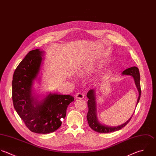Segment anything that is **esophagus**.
<instances>
[{
    "instance_id": "esophagus-1",
    "label": "esophagus",
    "mask_w": 156,
    "mask_h": 156,
    "mask_svg": "<svg viewBox=\"0 0 156 156\" xmlns=\"http://www.w3.org/2000/svg\"><path fill=\"white\" fill-rule=\"evenodd\" d=\"M75 97L77 99H83L84 97V94H83L81 93H78L76 94Z\"/></svg>"
}]
</instances>
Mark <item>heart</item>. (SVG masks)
I'll return each instance as SVG.
<instances>
[{
  "label": "heart",
  "mask_w": 156,
  "mask_h": 156,
  "mask_svg": "<svg viewBox=\"0 0 156 156\" xmlns=\"http://www.w3.org/2000/svg\"><path fill=\"white\" fill-rule=\"evenodd\" d=\"M105 65V62L103 61H98L94 62H90L83 65L80 67L76 73L78 76L83 77L90 75L98 70L101 69Z\"/></svg>",
  "instance_id": "b5f03b06"
}]
</instances>
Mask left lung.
Instances as JSON below:
<instances>
[{
	"label": "left lung",
	"instance_id": "left-lung-1",
	"mask_svg": "<svg viewBox=\"0 0 156 156\" xmlns=\"http://www.w3.org/2000/svg\"><path fill=\"white\" fill-rule=\"evenodd\" d=\"M122 75H130L132 76L134 80L135 84L139 92V97L137 99L136 107L137 104L139 102L140 95H141V89H140V76L139 69L137 67H132L125 70L122 72ZM87 97L89 99L87 101V105L89 108L88 113L87 115V119L89 126L95 131L100 133H109L114 132L116 131H119L125 127L130 121L133 115L130 119L127 120L123 124L117 126H108L105 125L101 123L97 117V101L95 97V90L94 89L90 90L87 94Z\"/></svg>",
	"mask_w": 156,
	"mask_h": 156
}]
</instances>
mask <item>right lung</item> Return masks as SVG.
<instances>
[{
    "label": "right lung",
    "mask_w": 156,
    "mask_h": 156,
    "mask_svg": "<svg viewBox=\"0 0 156 156\" xmlns=\"http://www.w3.org/2000/svg\"><path fill=\"white\" fill-rule=\"evenodd\" d=\"M45 51L40 49L30 51L16 69L12 81L14 108L32 132L48 134L57 130L65 119L69 105L74 100L69 95L48 93L41 97L35 93V80L45 59Z\"/></svg>",
    "instance_id": "right-lung-1"
}]
</instances>
